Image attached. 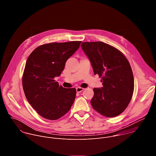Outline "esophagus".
Returning <instances> with one entry per match:
<instances>
[{
  "label": "esophagus",
  "mask_w": 156,
  "mask_h": 156,
  "mask_svg": "<svg viewBox=\"0 0 156 156\" xmlns=\"http://www.w3.org/2000/svg\"><path fill=\"white\" fill-rule=\"evenodd\" d=\"M76 90L77 93H81V91H83L84 90V88H82V87H78L76 88Z\"/></svg>",
  "instance_id": "esophagus-1"
}]
</instances>
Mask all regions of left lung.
I'll return each mask as SVG.
<instances>
[{
    "label": "left lung",
    "mask_w": 156,
    "mask_h": 156,
    "mask_svg": "<svg viewBox=\"0 0 156 156\" xmlns=\"http://www.w3.org/2000/svg\"><path fill=\"white\" fill-rule=\"evenodd\" d=\"M81 46L103 85L93 89L91 105L105 117L120 115L134 91V78L128 60L120 51L102 42H84Z\"/></svg>",
    "instance_id": "left-lung-1"
}]
</instances>
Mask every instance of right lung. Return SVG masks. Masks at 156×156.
Returning <instances> with one entry per match:
<instances>
[{"instance_id":"add662e5","label":"right lung","mask_w":156,"mask_h":156,"mask_svg":"<svg viewBox=\"0 0 156 156\" xmlns=\"http://www.w3.org/2000/svg\"><path fill=\"white\" fill-rule=\"evenodd\" d=\"M81 41L53 42L35 49L28 57L22 79L25 96L42 117L54 120L67 113L73 105L75 88H65L54 80Z\"/></svg>"}]
</instances>
